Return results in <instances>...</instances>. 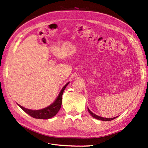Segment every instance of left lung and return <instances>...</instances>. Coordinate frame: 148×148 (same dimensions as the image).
Masks as SVG:
<instances>
[{"mask_svg":"<svg viewBox=\"0 0 148 148\" xmlns=\"http://www.w3.org/2000/svg\"><path fill=\"white\" fill-rule=\"evenodd\" d=\"M87 110H88V112H89V114L91 115L92 117H93L94 118L97 119H99V120H101V121H111V120H113L114 119H116V117H117V116L115 117H112V118H106V117H102L101 116H97V115L95 114L92 113V112L88 108H87Z\"/></svg>","mask_w":148,"mask_h":148,"instance_id":"left-lung-1","label":"left lung"}]
</instances>
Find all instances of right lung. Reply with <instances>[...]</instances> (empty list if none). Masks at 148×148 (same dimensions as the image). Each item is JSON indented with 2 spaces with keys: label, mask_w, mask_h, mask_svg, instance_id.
<instances>
[{
  "label": "right lung",
  "mask_w": 148,
  "mask_h": 148,
  "mask_svg": "<svg viewBox=\"0 0 148 148\" xmlns=\"http://www.w3.org/2000/svg\"><path fill=\"white\" fill-rule=\"evenodd\" d=\"M69 82H68L65 86L62 87L61 91H60L58 97L55 100L53 103L51 104L49 106H47L44 108L40 109V110H31L24 108L21 105L18 104V106L23 110L25 112H26L29 116L34 117L36 119H47L51 117H54L58 113L59 110L61 109V104H62V96L63 94L65 88L68 86Z\"/></svg>",
  "instance_id": "add662e5"
}]
</instances>
